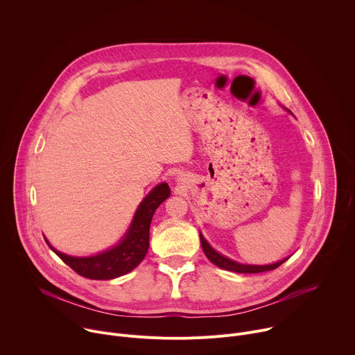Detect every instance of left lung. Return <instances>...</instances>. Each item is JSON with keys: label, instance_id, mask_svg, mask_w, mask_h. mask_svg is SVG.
I'll return each instance as SVG.
<instances>
[{"label": "left lung", "instance_id": "obj_1", "mask_svg": "<svg viewBox=\"0 0 355 355\" xmlns=\"http://www.w3.org/2000/svg\"><path fill=\"white\" fill-rule=\"evenodd\" d=\"M200 237V245H202V250H204L205 256L209 259L211 263H214L215 266L220 267L222 270H227V271H232V272H239V274H259V272H266V271H271V270H275L277 267H279L282 263H285L288 259H284L278 263H274V264H268V266H250V264H240L237 261H233L222 254H219V252L216 250H214L211 247V244L205 240V237L199 234Z\"/></svg>", "mask_w": 355, "mask_h": 355}]
</instances>
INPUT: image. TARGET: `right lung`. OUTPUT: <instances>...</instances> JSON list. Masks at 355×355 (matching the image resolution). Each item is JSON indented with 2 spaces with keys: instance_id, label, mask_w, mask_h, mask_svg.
<instances>
[{
  "instance_id": "1",
  "label": "right lung",
  "mask_w": 355,
  "mask_h": 355,
  "mask_svg": "<svg viewBox=\"0 0 355 355\" xmlns=\"http://www.w3.org/2000/svg\"><path fill=\"white\" fill-rule=\"evenodd\" d=\"M171 191L167 182H162L151 189L133 216V220L122 237L112 248L91 257H73L58 251L50 245L56 254L78 275L89 279H114L130 272L144 259L148 250L150 223L156 209L170 196Z\"/></svg>"
}]
</instances>
